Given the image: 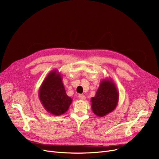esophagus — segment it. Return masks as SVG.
I'll return each instance as SVG.
<instances>
[{
  "label": "esophagus",
  "instance_id": "1",
  "mask_svg": "<svg viewBox=\"0 0 159 159\" xmlns=\"http://www.w3.org/2000/svg\"><path fill=\"white\" fill-rule=\"evenodd\" d=\"M79 98L80 99V100H85L86 99V97H85V95H79Z\"/></svg>",
  "mask_w": 159,
  "mask_h": 159
}]
</instances>
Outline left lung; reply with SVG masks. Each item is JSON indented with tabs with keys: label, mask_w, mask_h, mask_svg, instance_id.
Segmentation results:
<instances>
[{
	"label": "left lung",
	"mask_w": 159,
	"mask_h": 159,
	"mask_svg": "<svg viewBox=\"0 0 159 159\" xmlns=\"http://www.w3.org/2000/svg\"><path fill=\"white\" fill-rule=\"evenodd\" d=\"M119 93L111 79H104L100 83L95 97H91V109L93 113L102 117L112 112L119 102Z\"/></svg>",
	"instance_id": "1"
}]
</instances>
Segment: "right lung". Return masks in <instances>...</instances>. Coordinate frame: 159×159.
<instances>
[{
	"label": "right lung",
	"mask_w": 159,
	"mask_h": 159,
	"mask_svg": "<svg viewBox=\"0 0 159 159\" xmlns=\"http://www.w3.org/2000/svg\"><path fill=\"white\" fill-rule=\"evenodd\" d=\"M39 97L46 111L55 116L65 113L73 101L66 93L61 74L56 70L50 71L42 83Z\"/></svg>",
	"instance_id": "1"
}]
</instances>
